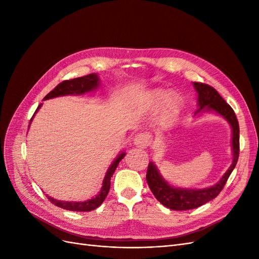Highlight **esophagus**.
I'll list each match as a JSON object with an SVG mask.
<instances>
[{"instance_id":"1","label":"esophagus","mask_w":259,"mask_h":259,"mask_svg":"<svg viewBox=\"0 0 259 259\" xmlns=\"http://www.w3.org/2000/svg\"><path fill=\"white\" fill-rule=\"evenodd\" d=\"M133 144L138 148H147L151 144V136L148 133H139V134L135 136L134 140H133Z\"/></svg>"}]
</instances>
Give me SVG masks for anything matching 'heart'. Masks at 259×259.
Returning a JSON list of instances; mask_svg holds the SVG:
<instances>
[{
  "instance_id": "heart-1",
  "label": "heart",
  "mask_w": 259,
  "mask_h": 259,
  "mask_svg": "<svg viewBox=\"0 0 259 259\" xmlns=\"http://www.w3.org/2000/svg\"><path fill=\"white\" fill-rule=\"evenodd\" d=\"M173 97V94L169 91L165 90H154L150 93L147 94L146 97V105L148 108H159L163 105H165L169 99ZM178 109V103L177 101H173L168 107L169 112H175Z\"/></svg>"
}]
</instances>
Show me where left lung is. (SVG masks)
I'll use <instances>...</instances> for the list:
<instances>
[{
	"instance_id": "left-lung-1",
	"label": "left lung",
	"mask_w": 259,
	"mask_h": 259,
	"mask_svg": "<svg viewBox=\"0 0 259 259\" xmlns=\"http://www.w3.org/2000/svg\"><path fill=\"white\" fill-rule=\"evenodd\" d=\"M193 88L198 93V109L193 116H200L205 112H215L229 123L231 127V150L232 163L218 182L206 188H180L169 184L163 178L160 169L154 162L149 163L147 170V183L153 195L161 204L174 210H186L197 208L208 201L215 199L223 190L232 170L237 165L240 151V128L237 116L232 108L226 103L218 92L211 86L203 83L193 82Z\"/></svg>"
}]
</instances>
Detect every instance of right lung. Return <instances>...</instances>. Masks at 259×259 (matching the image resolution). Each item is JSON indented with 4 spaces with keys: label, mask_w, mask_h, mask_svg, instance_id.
I'll return each mask as SVG.
<instances>
[{
    "label": "right lung",
    "mask_w": 259,
    "mask_h": 259,
    "mask_svg": "<svg viewBox=\"0 0 259 259\" xmlns=\"http://www.w3.org/2000/svg\"><path fill=\"white\" fill-rule=\"evenodd\" d=\"M100 85V80L99 76L97 73H91L89 75H85L82 77H76V79L73 80H67L59 83L56 88H55L52 92H50L48 95L44 97L43 100H48V99H52V98H56V97H60V96H68V95H77L81 96L84 95L86 93H91L93 91H96ZM42 107V104L38 105L37 109L35 110L33 116L35 115V113L38 111V109ZM30 120V124L33 120ZM30 127V125H29ZM125 152H121L120 154L116 155V158L113 160V162L110 164V166L108 167L106 175L104 177L103 180V186L100 188V191L93 197L92 199H89L86 201H59L57 199H54L50 195L46 194L48 199L58 207H61L64 209H68V210H73V211H90L97 208L98 206H100L103 204V202L105 201L106 197L108 195L109 190H110V185H111V177L114 173L115 168L119 165V163L121 162V160L125 156Z\"/></svg>",
    "instance_id": "1"
}]
</instances>
